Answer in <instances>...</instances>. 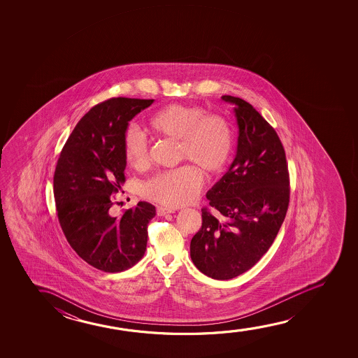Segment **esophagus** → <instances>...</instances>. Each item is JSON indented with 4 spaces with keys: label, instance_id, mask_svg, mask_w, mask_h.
<instances>
[{
    "label": "esophagus",
    "instance_id": "1",
    "mask_svg": "<svg viewBox=\"0 0 358 358\" xmlns=\"http://www.w3.org/2000/svg\"><path fill=\"white\" fill-rule=\"evenodd\" d=\"M157 215H166V214H172V213H175L173 209H170V208H165V206H157Z\"/></svg>",
    "mask_w": 358,
    "mask_h": 358
}]
</instances>
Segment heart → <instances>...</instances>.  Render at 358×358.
Masks as SVG:
<instances>
[{"label":"heart","instance_id":"1","mask_svg":"<svg viewBox=\"0 0 358 358\" xmlns=\"http://www.w3.org/2000/svg\"><path fill=\"white\" fill-rule=\"evenodd\" d=\"M152 132L176 139L182 160L193 162L208 173L220 172L232 152L230 126L217 115H206L194 105L170 103L149 118ZM123 155L129 166L142 169L149 162L147 139L136 127L123 136ZM201 186V173L187 165L170 171L157 172L144 182L142 193L162 206L177 208L196 198Z\"/></svg>","mask_w":358,"mask_h":358}]
</instances>
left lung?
<instances>
[{
	"label": "left lung",
	"mask_w": 358,
	"mask_h": 358,
	"mask_svg": "<svg viewBox=\"0 0 358 358\" xmlns=\"http://www.w3.org/2000/svg\"><path fill=\"white\" fill-rule=\"evenodd\" d=\"M221 99L235 105L237 152L229 171L206 193L217 215L201 209L191 258L211 279L230 280L257 264L273 245L289 208V176L274 128L243 99Z\"/></svg>",
	"instance_id": "left-lung-1"
}]
</instances>
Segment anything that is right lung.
I'll list each match as a JSON object with an SVG mask.
<instances>
[{
  "instance_id": "right-lung-1",
  "label": "right lung",
  "mask_w": 358,
  "mask_h": 358,
  "mask_svg": "<svg viewBox=\"0 0 358 358\" xmlns=\"http://www.w3.org/2000/svg\"><path fill=\"white\" fill-rule=\"evenodd\" d=\"M152 99L113 98L80 118L59 154L54 196L59 225L76 253L105 273L132 268L147 250L155 206L139 201L120 216L110 213L126 181L123 136Z\"/></svg>"
}]
</instances>
